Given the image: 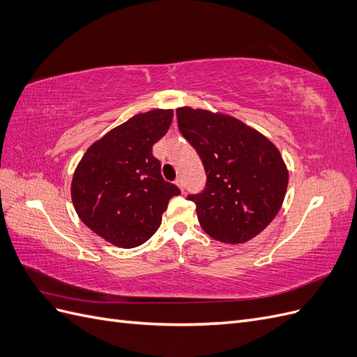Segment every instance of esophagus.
Instances as JSON below:
<instances>
[{"label": "esophagus", "mask_w": 357, "mask_h": 357, "mask_svg": "<svg viewBox=\"0 0 357 357\" xmlns=\"http://www.w3.org/2000/svg\"><path fill=\"white\" fill-rule=\"evenodd\" d=\"M174 183H176V185H177L178 188H180V190H181V192H185V185H183V180H181L180 177H178Z\"/></svg>", "instance_id": "esophagus-1"}]
</instances>
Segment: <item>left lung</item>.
Listing matches in <instances>:
<instances>
[{"instance_id":"1","label":"left lung","mask_w":357,"mask_h":357,"mask_svg":"<svg viewBox=\"0 0 357 357\" xmlns=\"http://www.w3.org/2000/svg\"><path fill=\"white\" fill-rule=\"evenodd\" d=\"M177 123L207 174L195 202L201 228L211 238L240 244L273 222L284 201L289 171L278 149L256 129L228 114L177 109Z\"/></svg>"}]
</instances>
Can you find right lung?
Returning a JSON list of instances; mask_svg holds the SVG:
<instances>
[{
    "mask_svg": "<svg viewBox=\"0 0 357 357\" xmlns=\"http://www.w3.org/2000/svg\"><path fill=\"white\" fill-rule=\"evenodd\" d=\"M172 110L132 116L95 142L74 171L71 199L80 220L117 247L152 236L180 189L165 181L152 147L167 134Z\"/></svg>",
    "mask_w": 357,
    "mask_h": 357,
    "instance_id": "add662e5",
    "label": "right lung"
}]
</instances>
